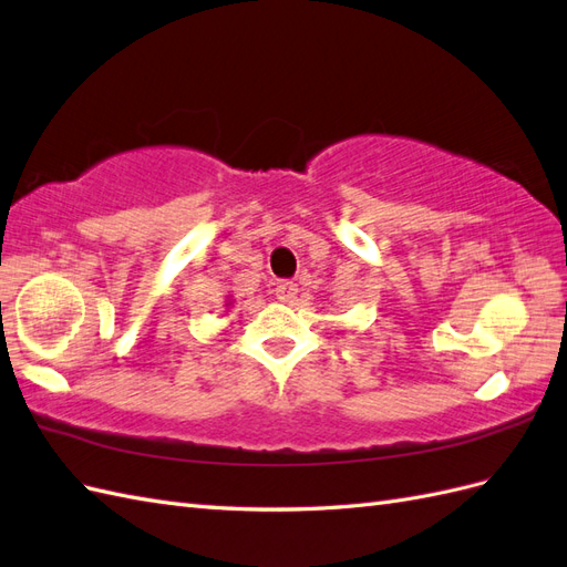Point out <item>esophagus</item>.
<instances>
[{
    "label": "esophagus",
    "mask_w": 567,
    "mask_h": 567,
    "mask_svg": "<svg viewBox=\"0 0 567 567\" xmlns=\"http://www.w3.org/2000/svg\"><path fill=\"white\" fill-rule=\"evenodd\" d=\"M274 293H277V300L281 302H293L298 296V286L293 281H279Z\"/></svg>",
    "instance_id": "1"
}]
</instances>
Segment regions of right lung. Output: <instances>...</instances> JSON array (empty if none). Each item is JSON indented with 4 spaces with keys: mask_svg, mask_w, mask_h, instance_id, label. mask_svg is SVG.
Segmentation results:
<instances>
[{
    "mask_svg": "<svg viewBox=\"0 0 567 567\" xmlns=\"http://www.w3.org/2000/svg\"><path fill=\"white\" fill-rule=\"evenodd\" d=\"M227 307H234V302H231V300H229V302H227Z\"/></svg>",
    "mask_w": 567,
    "mask_h": 567,
    "instance_id": "right-lung-1",
    "label": "right lung"
}]
</instances>
